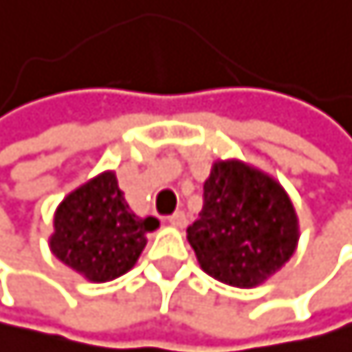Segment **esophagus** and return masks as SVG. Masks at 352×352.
Wrapping results in <instances>:
<instances>
[{"mask_svg":"<svg viewBox=\"0 0 352 352\" xmlns=\"http://www.w3.org/2000/svg\"><path fill=\"white\" fill-rule=\"evenodd\" d=\"M168 221H170L173 226H177V228H184V226L188 224V215H186V212H184V210H175L173 215L168 217Z\"/></svg>","mask_w":352,"mask_h":352,"instance_id":"obj_1","label":"esophagus"}]
</instances>
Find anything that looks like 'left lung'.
<instances>
[{
	"mask_svg": "<svg viewBox=\"0 0 352 352\" xmlns=\"http://www.w3.org/2000/svg\"><path fill=\"white\" fill-rule=\"evenodd\" d=\"M199 266L219 282L250 288L282 268L297 246V217L284 188L241 162H217L188 226Z\"/></svg>",
	"mask_w": 352,
	"mask_h": 352,
	"instance_id": "obj_1",
	"label": "left lung"
}]
</instances>
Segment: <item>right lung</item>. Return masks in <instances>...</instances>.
<instances>
[{
  "label": "right lung",
  "mask_w": 352,
  "mask_h": 352,
  "mask_svg": "<svg viewBox=\"0 0 352 352\" xmlns=\"http://www.w3.org/2000/svg\"><path fill=\"white\" fill-rule=\"evenodd\" d=\"M155 217H137L124 201L115 173H104L70 192L55 212L50 248L55 257L90 282L128 273L146 246Z\"/></svg>",
  "instance_id": "obj_1"
}]
</instances>
